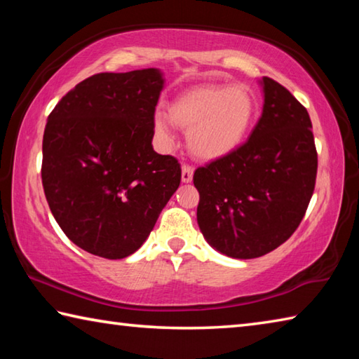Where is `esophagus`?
<instances>
[{"mask_svg":"<svg viewBox=\"0 0 359 359\" xmlns=\"http://www.w3.org/2000/svg\"><path fill=\"white\" fill-rule=\"evenodd\" d=\"M191 179H193V168L184 165L182 166V182L188 184V182H191Z\"/></svg>","mask_w":359,"mask_h":359,"instance_id":"esophagus-1","label":"esophagus"}]
</instances>
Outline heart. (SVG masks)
<instances>
[{
  "mask_svg": "<svg viewBox=\"0 0 359 359\" xmlns=\"http://www.w3.org/2000/svg\"><path fill=\"white\" fill-rule=\"evenodd\" d=\"M168 117L188 131V149L204 161H215L238 150L257 117V101L244 87L198 85L180 93L168 106ZM155 135L172 145L174 135L163 114L154 118Z\"/></svg>",
  "mask_w": 359,
  "mask_h": 359,
  "instance_id": "b5f03b06",
  "label": "heart"
}]
</instances>
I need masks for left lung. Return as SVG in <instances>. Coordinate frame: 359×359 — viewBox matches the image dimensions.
Returning a JSON list of instances; mask_svg holds the SVG:
<instances>
[{"label":"left lung","instance_id":"8db88e82","mask_svg":"<svg viewBox=\"0 0 359 359\" xmlns=\"http://www.w3.org/2000/svg\"><path fill=\"white\" fill-rule=\"evenodd\" d=\"M264 106L250 137L198 168V224L205 241L238 259L276 250L299 226L313 194L318 155L307 109L263 77Z\"/></svg>","mask_w":359,"mask_h":359}]
</instances>
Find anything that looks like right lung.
Here are the masks:
<instances>
[{
    "label": "right lung",
    "instance_id": "right-lung-1",
    "mask_svg": "<svg viewBox=\"0 0 359 359\" xmlns=\"http://www.w3.org/2000/svg\"><path fill=\"white\" fill-rule=\"evenodd\" d=\"M163 83L154 68L100 72L47 118L41 177L48 208L63 233L96 257L135 253L180 185V163L151 147Z\"/></svg>",
    "mask_w": 359,
    "mask_h": 359
}]
</instances>
